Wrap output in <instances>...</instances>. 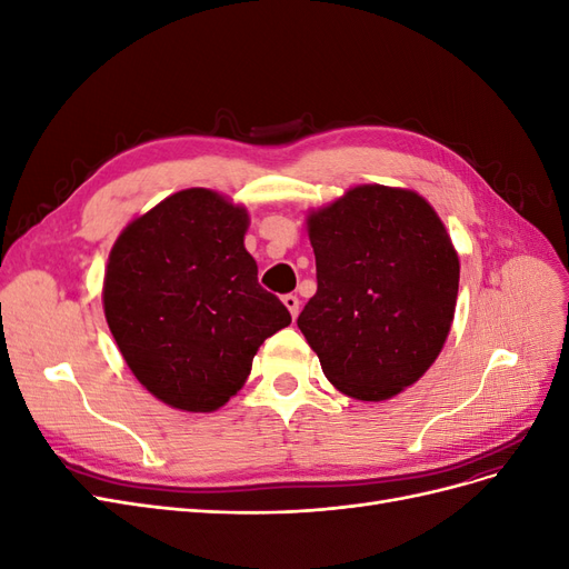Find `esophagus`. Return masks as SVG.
<instances>
[{"label":"esophagus","instance_id":"esophagus-1","mask_svg":"<svg viewBox=\"0 0 569 569\" xmlns=\"http://www.w3.org/2000/svg\"><path fill=\"white\" fill-rule=\"evenodd\" d=\"M282 303L287 306V311L291 313V318L299 316V297H297V295H284V297H282Z\"/></svg>","mask_w":569,"mask_h":569}]
</instances>
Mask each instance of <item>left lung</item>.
Wrapping results in <instances>:
<instances>
[{"label": "left lung", "instance_id": "8db88e82", "mask_svg": "<svg viewBox=\"0 0 569 569\" xmlns=\"http://www.w3.org/2000/svg\"><path fill=\"white\" fill-rule=\"evenodd\" d=\"M316 297L297 320L327 380L358 401L416 385L451 332L460 263L420 194L349 189L308 216Z\"/></svg>", "mask_w": 569, "mask_h": 569}]
</instances>
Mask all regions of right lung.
I'll return each instance as SVG.
<instances>
[{
	"label": "right lung",
	"mask_w": 569,
	"mask_h": 569,
	"mask_svg": "<svg viewBox=\"0 0 569 569\" xmlns=\"http://www.w3.org/2000/svg\"><path fill=\"white\" fill-rule=\"evenodd\" d=\"M247 228L242 206L192 187L134 218L109 253V330L140 385L168 406H226L258 347L291 322L258 284Z\"/></svg>",
	"instance_id": "1"
}]
</instances>
